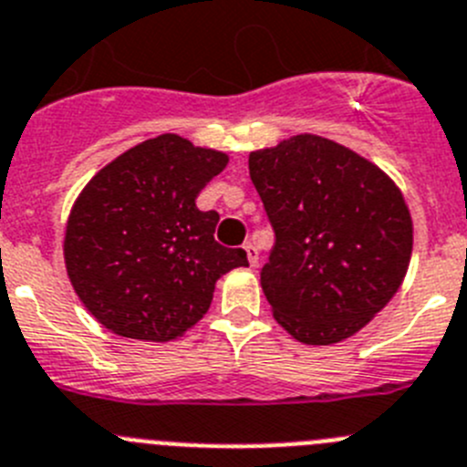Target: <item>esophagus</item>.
I'll return each mask as SVG.
<instances>
[{
    "label": "esophagus",
    "mask_w": 467,
    "mask_h": 467,
    "mask_svg": "<svg viewBox=\"0 0 467 467\" xmlns=\"http://www.w3.org/2000/svg\"><path fill=\"white\" fill-rule=\"evenodd\" d=\"M243 250H245V254H247V262H250V266H256V264H259V250H256V245H254V243H250V241H247L245 245H243Z\"/></svg>",
    "instance_id": "34e87169"
}]
</instances>
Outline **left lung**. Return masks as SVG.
<instances>
[{
	"instance_id": "1",
	"label": "left lung",
	"mask_w": 467,
	"mask_h": 467,
	"mask_svg": "<svg viewBox=\"0 0 467 467\" xmlns=\"http://www.w3.org/2000/svg\"><path fill=\"white\" fill-rule=\"evenodd\" d=\"M250 178L275 229L262 271L275 322L303 345L352 337L408 273L414 226L400 187L317 134L250 152Z\"/></svg>"
}]
</instances>
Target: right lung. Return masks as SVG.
I'll list each match as a JSON object with an SVG mask.
<instances>
[{"label":"right lung","mask_w":467,"mask_h":467,"mask_svg":"<svg viewBox=\"0 0 467 467\" xmlns=\"http://www.w3.org/2000/svg\"><path fill=\"white\" fill-rule=\"evenodd\" d=\"M229 164L222 150L178 134L134 145L83 187L64 229V266L76 296L115 336L169 342L213 303L245 250L215 241L220 215L196 196Z\"/></svg>","instance_id":"add662e5"}]
</instances>
